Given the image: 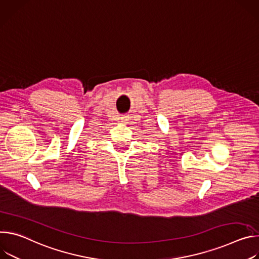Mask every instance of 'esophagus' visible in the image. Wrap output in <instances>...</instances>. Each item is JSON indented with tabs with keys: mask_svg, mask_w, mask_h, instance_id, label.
Instances as JSON below:
<instances>
[{
	"mask_svg": "<svg viewBox=\"0 0 259 259\" xmlns=\"http://www.w3.org/2000/svg\"><path fill=\"white\" fill-rule=\"evenodd\" d=\"M121 121H122V122H126V121H127V118H126V117H121Z\"/></svg>",
	"mask_w": 259,
	"mask_h": 259,
	"instance_id": "34e87169",
	"label": "esophagus"
}]
</instances>
